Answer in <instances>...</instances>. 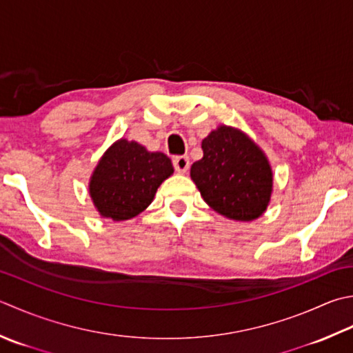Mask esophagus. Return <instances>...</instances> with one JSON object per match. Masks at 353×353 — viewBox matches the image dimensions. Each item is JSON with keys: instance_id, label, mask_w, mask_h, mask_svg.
I'll return each mask as SVG.
<instances>
[{"instance_id": "obj_1", "label": "esophagus", "mask_w": 353, "mask_h": 353, "mask_svg": "<svg viewBox=\"0 0 353 353\" xmlns=\"http://www.w3.org/2000/svg\"><path fill=\"white\" fill-rule=\"evenodd\" d=\"M172 165H174V170L179 174H183V172L190 170V159L186 156H177L172 159Z\"/></svg>"}]
</instances>
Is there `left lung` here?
Instances as JSON below:
<instances>
[{
  "label": "left lung",
  "mask_w": 353,
  "mask_h": 353,
  "mask_svg": "<svg viewBox=\"0 0 353 353\" xmlns=\"http://www.w3.org/2000/svg\"><path fill=\"white\" fill-rule=\"evenodd\" d=\"M203 157L191 179L210 208L237 222H252L268 210L274 174L265 151L239 128L219 125L202 141Z\"/></svg>",
  "instance_id": "1"
}]
</instances>
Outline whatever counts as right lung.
<instances>
[{
    "instance_id": "obj_1",
    "label": "right lung",
    "mask_w": 353,
    "mask_h": 353,
    "mask_svg": "<svg viewBox=\"0 0 353 353\" xmlns=\"http://www.w3.org/2000/svg\"><path fill=\"white\" fill-rule=\"evenodd\" d=\"M172 172L167 154L122 137L99 159L90 176L88 194L101 217L122 222L147 210Z\"/></svg>"
}]
</instances>
